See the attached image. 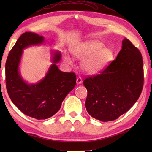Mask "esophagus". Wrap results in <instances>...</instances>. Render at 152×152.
<instances>
[{
    "label": "esophagus",
    "instance_id": "esophagus-1",
    "mask_svg": "<svg viewBox=\"0 0 152 152\" xmlns=\"http://www.w3.org/2000/svg\"><path fill=\"white\" fill-rule=\"evenodd\" d=\"M82 78L81 77H78V78H76V82H77V84H78V85H80V84H81V83H82Z\"/></svg>",
    "mask_w": 152,
    "mask_h": 152
}]
</instances>
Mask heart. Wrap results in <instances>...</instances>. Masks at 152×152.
<instances>
[{"instance_id": "obj_1", "label": "heart", "mask_w": 152, "mask_h": 152, "mask_svg": "<svg viewBox=\"0 0 152 152\" xmlns=\"http://www.w3.org/2000/svg\"><path fill=\"white\" fill-rule=\"evenodd\" d=\"M74 57L83 60L82 67L86 73L95 74L108 66L114 59V52L111 48L97 40L88 41L74 46L72 49ZM64 62L72 64L73 59L70 55L64 56Z\"/></svg>"}]
</instances>
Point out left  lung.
I'll return each mask as SVG.
<instances>
[{
  "mask_svg": "<svg viewBox=\"0 0 152 152\" xmlns=\"http://www.w3.org/2000/svg\"><path fill=\"white\" fill-rule=\"evenodd\" d=\"M144 83L141 53L127 38L116 59L102 72L83 81L88 90L86 108L91 117L113 121L137 101Z\"/></svg>",
  "mask_w": 152,
  "mask_h": 152,
  "instance_id": "left-lung-1",
  "label": "left lung"
}]
</instances>
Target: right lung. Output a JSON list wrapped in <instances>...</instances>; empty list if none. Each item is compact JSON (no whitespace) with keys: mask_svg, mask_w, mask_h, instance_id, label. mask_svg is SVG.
<instances>
[{"mask_svg":"<svg viewBox=\"0 0 152 152\" xmlns=\"http://www.w3.org/2000/svg\"><path fill=\"white\" fill-rule=\"evenodd\" d=\"M44 42V37L37 33L22 34L10 51L5 68L6 89L12 102L24 114L37 119H46L56 114L76 82L75 74L62 72L58 68L56 64L61 53L57 50L51 51L52 64L39 82L28 83L23 78L19 66L23 50Z\"/></svg>","mask_w":152,"mask_h":152,"instance_id":"right-lung-1","label":"right lung"}]
</instances>
